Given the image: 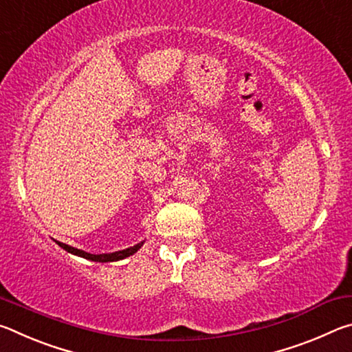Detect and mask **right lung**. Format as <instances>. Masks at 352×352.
Here are the masks:
<instances>
[{"label":"right lung","mask_w":352,"mask_h":352,"mask_svg":"<svg viewBox=\"0 0 352 352\" xmlns=\"http://www.w3.org/2000/svg\"><path fill=\"white\" fill-rule=\"evenodd\" d=\"M58 245H60L65 252L68 253H73L76 256H80V258H85V259H90V261H94V262H113V261H121V259H126L129 258V256H132L133 253L138 252V250L141 248V245L144 242L141 243H136V245L130 247V248H126V250H121V252H115V253H102V254H91V253H87L83 252V250H79V248H74V247H69L67 245V243H62V242H57Z\"/></svg>","instance_id":"1"}]
</instances>
